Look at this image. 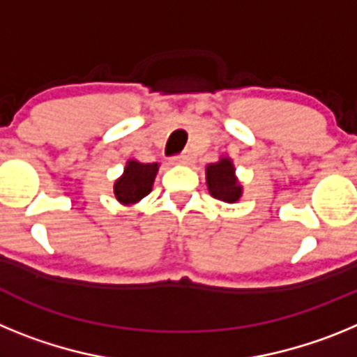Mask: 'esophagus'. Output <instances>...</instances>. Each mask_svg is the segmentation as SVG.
<instances>
[{
  "label": "esophagus",
  "mask_w": 357,
  "mask_h": 357,
  "mask_svg": "<svg viewBox=\"0 0 357 357\" xmlns=\"http://www.w3.org/2000/svg\"><path fill=\"white\" fill-rule=\"evenodd\" d=\"M193 157L189 155V153H182V155H175L172 157V164H191Z\"/></svg>",
  "instance_id": "1"
}]
</instances>
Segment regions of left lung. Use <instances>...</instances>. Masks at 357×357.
I'll list each match as a JSON object with an SVG mask.
<instances>
[{"label":"left lung","mask_w":357,"mask_h":357,"mask_svg":"<svg viewBox=\"0 0 357 357\" xmlns=\"http://www.w3.org/2000/svg\"><path fill=\"white\" fill-rule=\"evenodd\" d=\"M206 181L209 193L218 200L227 204H236L241 198L243 188L236 178L234 164L229 157H222L218 162L206 168Z\"/></svg>","instance_id":"obj_1"}]
</instances>
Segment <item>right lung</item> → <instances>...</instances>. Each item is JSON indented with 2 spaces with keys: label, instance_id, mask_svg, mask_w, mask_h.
<instances>
[{
  "label": "right lung",
  "instance_id": "add662e5",
  "mask_svg": "<svg viewBox=\"0 0 357 357\" xmlns=\"http://www.w3.org/2000/svg\"><path fill=\"white\" fill-rule=\"evenodd\" d=\"M157 172H159L157 162L143 164L137 160H128L123 175L114 182V195L118 202H121L123 206L137 204L151 191Z\"/></svg>",
  "mask_w": 357,
  "mask_h": 357
}]
</instances>
